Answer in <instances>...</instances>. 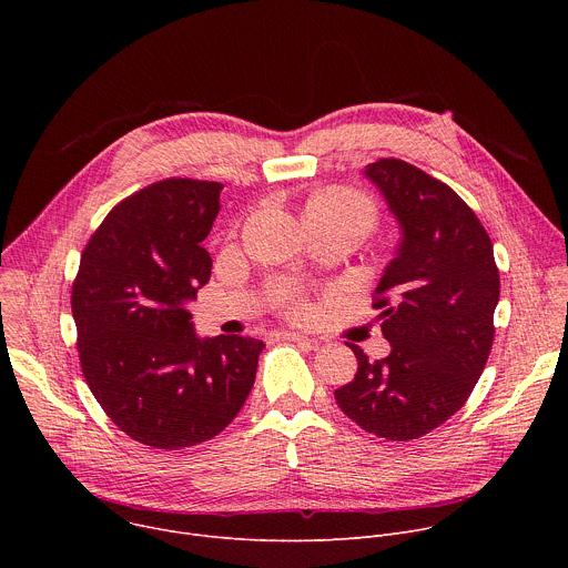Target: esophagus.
Listing matches in <instances>:
<instances>
[{"label": "esophagus", "mask_w": 568, "mask_h": 568, "mask_svg": "<svg viewBox=\"0 0 568 568\" xmlns=\"http://www.w3.org/2000/svg\"><path fill=\"white\" fill-rule=\"evenodd\" d=\"M281 337L287 339V342H305V344H312V339H307V337L301 335V333H281Z\"/></svg>", "instance_id": "esophagus-1"}]
</instances>
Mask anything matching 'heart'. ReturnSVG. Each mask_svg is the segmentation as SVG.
Wrapping results in <instances>:
<instances>
[{
  "label": "heart",
  "instance_id": "b5f03b06",
  "mask_svg": "<svg viewBox=\"0 0 568 568\" xmlns=\"http://www.w3.org/2000/svg\"><path fill=\"white\" fill-rule=\"evenodd\" d=\"M305 217H318V220H333V222H348L359 226L362 231H366L373 224L375 211L373 204L366 195L353 191V189H342V186H333L316 193L307 206H305ZM278 298L294 312V314H303L305 305L298 296L296 290L292 287H281L278 290Z\"/></svg>",
  "mask_w": 568,
  "mask_h": 568
}]
</instances>
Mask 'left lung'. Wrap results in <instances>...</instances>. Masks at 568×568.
<instances>
[{
    "label": "left lung",
    "mask_w": 568,
    "mask_h": 568,
    "mask_svg": "<svg viewBox=\"0 0 568 568\" xmlns=\"http://www.w3.org/2000/svg\"><path fill=\"white\" fill-rule=\"evenodd\" d=\"M364 175L382 191L402 237L373 307L390 353L357 357L353 382L335 390L364 432L414 440L467 402L495 339L499 270L476 213L440 180L402 159H379Z\"/></svg>",
    "instance_id": "left-lung-1"
}]
</instances>
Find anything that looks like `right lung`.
<instances>
[{
    "label": "right lung",
    "instance_id": "right-lung-1",
    "mask_svg": "<svg viewBox=\"0 0 568 568\" xmlns=\"http://www.w3.org/2000/svg\"><path fill=\"white\" fill-rule=\"evenodd\" d=\"M217 182L171 178L119 202L90 237L71 290L83 375L112 423L154 449L217 436L242 409L265 344L200 339L186 303L211 278L202 247Z\"/></svg>",
    "mask_w": 568,
    "mask_h": 568
}]
</instances>
